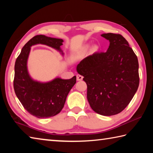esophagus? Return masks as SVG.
Returning <instances> with one entry per match:
<instances>
[{
    "label": "esophagus",
    "instance_id": "1",
    "mask_svg": "<svg viewBox=\"0 0 153 153\" xmlns=\"http://www.w3.org/2000/svg\"><path fill=\"white\" fill-rule=\"evenodd\" d=\"M76 76H77V81H81V80L83 79V76H81V75L77 74Z\"/></svg>",
    "mask_w": 153,
    "mask_h": 153
}]
</instances>
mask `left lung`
<instances>
[{"label":"left lung","mask_w":153,"mask_h":153,"mask_svg":"<svg viewBox=\"0 0 153 153\" xmlns=\"http://www.w3.org/2000/svg\"><path fill=\"white\" fill-rule=\"evenodd\" d=\"M109 41L105 53H95L77 66L87 84V99L92 110L101 115L121 112L132 99L139 86L138 61L122 36L102 33Z\"/></svg>","instance_id":"obj_1"}]
</instances>
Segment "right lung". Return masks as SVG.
<instances>
[{"label": "right lung", "mask_w": 153, "mask_h": 153, "mask_svg": "<svg viewBox=\"0 0 153 153\" xmlns=\"http://www.w3.org/2000/svg\"><path fill=\"white\" fill-rule=\"evenodd\" d=\"M63 40L45 35H37L25 44L15 64L14 90L25 110L38 118L53 117L63 108L69 91L76 83V76L69 79L56 77L48 82L33 79L28 73L27 59L31 46L44 45L64 55L61 46Z\"/></svg>", "instance_id": "1"}]
</instances>
